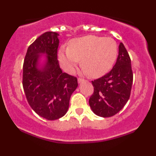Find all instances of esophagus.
Masks as SVG:
<instances>
[{"mask_svg": "<svg viewBox=\"0 0 156 156\" xmlns=\"http://www.w3.org/2000/svg\"><path fill=\"white\" fill-rule=\"evenodd\" d=\"M85 81V80L83 79V78H78V82L79 83H83V82H84Z\"/></svg>", "mask_w": 156, "mask_h": 156, "instance_id": "34e87169", "label": "esophagus"}]
</instances>
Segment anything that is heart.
<instances>
[{"label":"heart","mask_w":156,"mask_h":156,"mask_svg":"<svg viewBox=\"0 0 156 156\" xmlns=\"http://www.w3.org/2000/svg\"><path fill=\"white\" fill-rule=\"evenodd\" d=\"M118 47L112 38L87 36L71 41L68 48L60 51L59 60L68 73H73L81 59L83 72L92 77L106 73L115 62Z\"/></svg>","instance_id":"1"}]
</instances>
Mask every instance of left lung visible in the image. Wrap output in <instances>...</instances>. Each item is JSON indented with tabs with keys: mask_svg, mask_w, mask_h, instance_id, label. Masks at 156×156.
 <instances>
[{
	"mask_svg": "<svg viewBox=\"0 0 156 156\" xmlns=\"http://www.w3.org/2000/svg\"><path fill=\"white\" fill-rule=\"evenodd\" d=\"M133 83L130 58L122 43L114 67L105 76L92 81L94 92L89 100L94 114L103 117L115 115L129 100Z\"/></svg>",
	"mask_w": 156,
	"mask_h": 156,
	"instance_id": "left-lung-1",
	"label": "left lung"
}]
</instances>
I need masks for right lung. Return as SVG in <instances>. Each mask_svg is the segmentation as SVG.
<instances>
[{"instance_id":"add662e5","label":"right lung","mask_w":156,"mask_h":156,"mask_svg":"<svg viewBox=\"0 0 156 156\" xmlns=\"http://www.w3.org/2000/svg\"><path fill=\"white\" fill-rule=\"evenodd\" d=\"M58 36L53 31L39 36L27 50L23 67V87L28 104L48 120L59 119L67 113L71 94L78 87L76 77L63 73L59 67ZM41 53L47 55V62L43 69L38 70Z\"/></svg>"}]
</instances>
